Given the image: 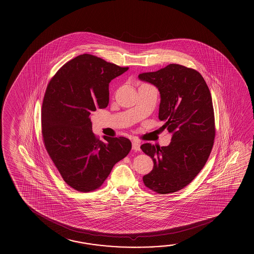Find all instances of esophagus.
Wrapping results in <instances>:
<instances>
[{"label": "esophagus", "mask_w": 254, "mask_h": 254, "mask_svg": "<svg viewBox=\"0 0 254 254\" xmlns=\"http://www.w3.org/2000/svg\"><path fill=\"white\" fill-rule=\"evenodd\" d=\"M132 149L134 151H140L141 150V149H140V143L136 141H133L132 142Z\"/></svg>", "instance_id": "obj_1"}]
</instances>
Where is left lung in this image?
Segmentation results:
<instances>
[{"mask_svg":"<svg viewBox=\"0 0 254 254\" xmlns=\"http://www.w3.org/2000/svg\"><path fill=\"white\" fill-rule=\"evenodd\" d=\"M138 77L158 87L160 129L173 133L168 146H141L154 163L142 181L158 194L174 193L195 179L212 151L215 121L211 93L198 71L177 64Z\"/></svg>","mask_w":254,"mask_h":254,"instance_id":"left-lung-1","label":"left lung"}]
</instances>
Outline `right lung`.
I'll use <instances>...</instances> for the list:
<instances>
[{
	"mask_svg": "<svg viewBox=\"0 0 254 254\" xmlns=\"http://www.w3.org/2000/svg\"><path fill=\"white\" fill-rule=\"evenodd\" d=\"M127 70L93 55H79L64 64L47 87L42 109L43 142L63 179L75 190L99 189L132 148L126 137L99 140L92 132L89 118L96 109L107 107L109 83Z\"/></svg>",
	"mask_w": 254,
	"mask_h": 254,
	"instance_id": "right-lung-1",
	"label": "right lung"
}]
</instances>
